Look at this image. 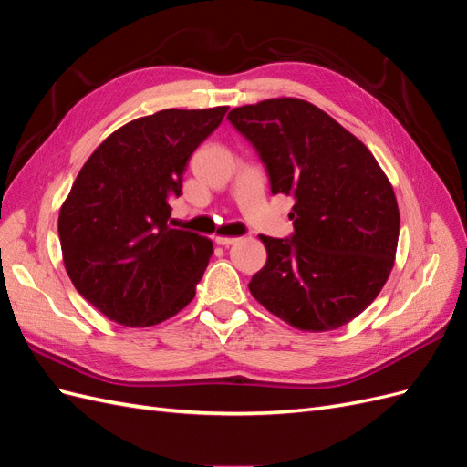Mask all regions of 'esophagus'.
Segmentation results:
<instances>
[{
	"mask_svg": "<svg viewBox=\"0 0 467 467\" xmlns=\"http://www.w3.org/2000/svg\"><path fill=\"white\" fill-rule=\"evenodd\" d=\"M235 242H239V237H216V244L218 245H223V247H230V245H234Z\"/></svg>",
	"mask_w": 467,
	"mask_h": 467,
	"instance_id": "obj_1",
	"label": "esophagus"
}]
</instances>
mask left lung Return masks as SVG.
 Returning <instances> with one entry per match:
<instances>
[{
    "label": "left lung",
    "instance_id": "1",
    "mask_svg": "<svg viewBox=\"0 0 467 467\" xmlns=\"http://www.w3.org/2000/svg\"><path fill=\"white\" fill-rule=\"evenodd\" d=\"M271 181L294 199L286 239L259 235L266 263L249 290L302 331H333L368 307L393 268L400 208L391 182L357 136L302 99H266L228 115Z\"/></svg>",
    "mask_w": 467,
    "mask_h": 467
}]
</instances>
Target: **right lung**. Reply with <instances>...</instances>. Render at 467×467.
<instances>
[{
    "instance_id": "right-lung-1",
    "label": "right lung",
    "mask_w": 467,
    "mask_h": 467,
    "mask_svg": "<svg viewBox=\"0 0 467 467\" xmlns=\"http://www.w3.org/2000/svg\"><path fill=\"white\" fill-rule=\"evenodd\" d=\"M228 107L165 109L112 132L81 167L60 208L64 266L76 290L110 321L150 327L196 292L212 242L169 228L192 151Z\"/></svg>"
}]
</instances>
